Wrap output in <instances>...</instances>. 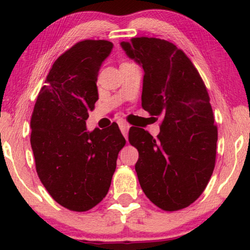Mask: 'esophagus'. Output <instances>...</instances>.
I'll return each instance as SVG.
<instances>
[{"instance_id":"1","label":"esophagus","mask_w":250,"mask_h":250,"mask_svg":"<svg viewBox=\"0 0 250 250\" xmlns=\"http://www.w3.org/2000/svg\"><path fill=\"white\" fill-rule=\"evenodd\" d=\"M119 128L121 130L122 134H124L125 138H128V130L130 128V125L128 124V122H126L125 120H124V119L119 120Z\"/></svg>"}]
</instances>
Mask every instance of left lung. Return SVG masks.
<instances>
[{
  "label": "left lung",
  "instance_id": "8db88e82",
  "mask_svg": "<svg viewBox=\"0 0 250 250\" xmlns=\"http://www.w3.org/2000/svg\"><path fill=\"white\" fill-rule=\"evenodd\" d=\"M121 46L145 70L142 108L161 117L158 139L137 126L129 130L141 188L161 209H183L202 195L215 167L217 126L208 92L191 59L173 43L142 36Z\"/></svg>",
  "mask_w": 250,
  "mask_h": 250
}]
</instances>
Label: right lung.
Instances as JSON below:
<instances>
[{"label": "right lung", "mask_w": 250, "mask_h": 250, "mask_svg": "<svg viewBox=\"0 0 250 250\" xmlns=\"http://www.w3.org/2000/svg\"><path fill=\"white\" fill-rule=\"evenodd\" d=\"M111 42L83 40L59 56L41 88L31 118L36 172L49 195L73 211L91 209L109 191L120 150L119 126L86 131L98 100L97 78Z\"/></svg>", "instance_id": "add662e5"}]
</instances>
